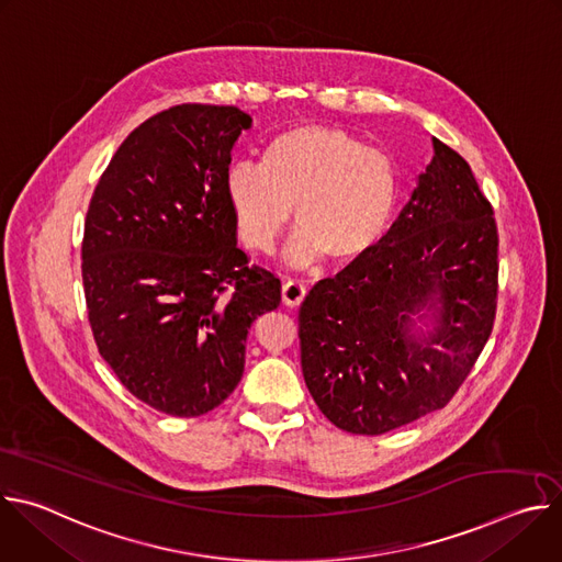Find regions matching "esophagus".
I'll list each match as a JSON object with an SVG mask.
<instances>
[{
    "label": "esophagus",
    "mask_w": 562,
    "mask_h": 562,
    "mask_svg": "<svg viewBox=\"0 0 562 562\" xmlns=\"http://www.w3.org/2000/svg\"><path fill=\"white\" fill-rule=\"evenodd\" d=\"M304 297H306V289H304L302 282H297V280L284 282V286H282V302L286 306L295 308V306H300L304 302Z\"/></svg>",
    "instance_id": "34e87169"
}]
</instances>
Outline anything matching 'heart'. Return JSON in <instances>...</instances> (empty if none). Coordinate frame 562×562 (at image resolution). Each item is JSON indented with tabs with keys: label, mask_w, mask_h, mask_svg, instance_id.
Returning a JSON list of instances; mask_svg holds the SVG:
<instances>
[{
	"label": "heart",
	"mask_w": 562,
	"mask_h": 562,
	"mask_svg": "<svg viewBox=\"0 0 562 562\" xmlns=\"http://www.w3.org/2000/svg\"><path fill=\"white\" fill-rule=\"evenodd\" d=\"M224 200L245 249L269 254L293 209L300 228L286 249L289 262L308 267L327 256L345 267L384 233L397 200V169L389 153L345 128L297 124L265 146L260 167L226 171Z\"/></svg>",
	"instance_id": "b5f03b06"
}]
</instances>
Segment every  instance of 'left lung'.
I'll return each instance as SVG.
<instances>
[{
  "instance_id": "1",
  "label": "left lung",
  "mask_w": 562,
  "mask_h": 562,
  "mask_svg": "<svg viewBox=\"0 0 562 562\" xmlns=\"http://www.w3.org/2000/svg\"><path fill=\"white\" fill-rule=\"evenodd\" d=\"M496 295L494 209L464 157L434 137L431 162L386 235L300 306L315 405L360 436L442 409L490 340ZM420 318L432 319L429 333L415 327Z\"/></svg>"
}]
</instances>
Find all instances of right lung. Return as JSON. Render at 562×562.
<instances>
[{
  "label": "right lung",
  "instance_id": "obj_1",
  "mask_svg": "<svg viewBox=\"0 0 562 562\" xmlns=\"http://www.w3.org/2000/svg\"><path fill=\"white\" fill-rule=\"evenodd\" d=\"M251 117L180 104L115 150L89 204L82 280L100 356L144 405L204 416L245 371L247 336L280 280L243 249L224 176Z\"/></svg>",
  "mask_w": 562,
  "mask_h": 562
}]
</instances>
